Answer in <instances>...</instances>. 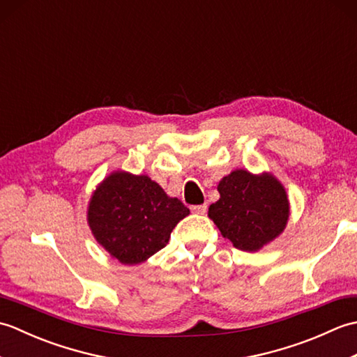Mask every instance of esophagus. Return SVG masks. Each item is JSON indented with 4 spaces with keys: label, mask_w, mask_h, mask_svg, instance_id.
Instances as JSON below:
<instances>
[{
    "label": "esophagus",
    "mask_w": 357,
    "mask_h": 357,
    "mask_svg": "<svg viewBox=\"0 0 357 357\" xmlns=\"http://www.w3.org/2000/svg\"><path fill=\"white\" fill-rule=\"evenodd\" d=\"M192 211L193 213L198 215H204L207 211V204H199V206H192Z\"/></svg>",
    "instance_id": "34e87169"
}]
</instances>
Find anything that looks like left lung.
<instances>
[{"instance_id": "left-lung-1", "label": "left lung", "mask_w": 357, "mask_h": 357, "mask_svg": "<svg viewBox=\"0 0 357 357\" xmlns=\"http://www.w3.org/2000/svg\"><path fill=\"white\" fill-rule=\"evenodd\" d=\"M218 192L221 198L208 207V216L236 248L256 252L285 229L287 193L271 174L234 170L222 178Z\"/></svg>"}]
</instances>
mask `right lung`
Returning <instances> with one entry per match:
<instances>
[{
  "label": "right lung",
  "mask_w": 357,
  "mask_h": 357,
  "mask_svg": "<svg viewBox=\"0 0 357 357\" xmlns=\"http://www.w3.org/2000/svg\"><path fill=\"white\" fill-rule=\"evenodd\" d=\"M188 210L169 198L149 176L112 173L96 188L89 206V225L96 241L123 264H139L167 245Z\"/></svg>",
  "instance_id": "add662e5"
}]
</instances>
